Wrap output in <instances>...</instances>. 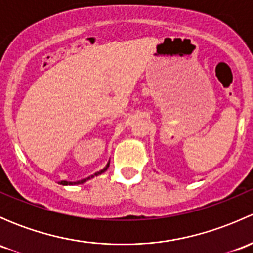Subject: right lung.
Instances as JSON below:
<instances>
[{"mask_svg":"<svg viewBox=\"0 0 253 253\" xmlns=\"http://www.w3.org/2000/svg\"><path fill=\"white\" fill-rule=\"evenodd\" d=\"M109 165H110V160H109V163H108V164L105 165V168H104V169H101L100 171L95 172V174H94V175L88 176V177L82 178V180H78V181H61L60 185H62V186H73V185H79V183H84V182H86V181L90 180V178H93V177H95V176H99V175L103 174V172H105L106 170H108Z\"/></svg>","mask_w":253,"mask_h":253,"instance_id":"1","label":"right lung"}]
</instances>
